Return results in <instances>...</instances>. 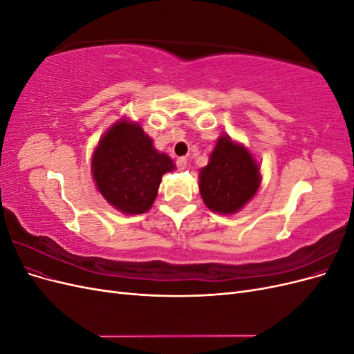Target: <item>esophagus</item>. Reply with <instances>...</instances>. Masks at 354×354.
<instances>
[{
    "mask_svg": "<svg viewBox=\"0 0 354 354\" xmlns=\"http://www.w3.org/2000/svg\"><path fill=\"white\" fill-rule=\"evenodd\" d=\"M176 164H177V168H178V169H185V168L187 167V158H186V156L178 158Z\"/></svg>",
    "mask_w": 354,
    "mask_h": 354,
    "instance_id": "obj_1",
    "label": "esophagus"
}]
</instances>
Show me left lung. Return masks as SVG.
<instances>
[{
	"mask_svg": "<svg viewBox=\"0 0 354 354\" xmlns=\"http://www.w3.org/2000/svg\"><path fill=\"white\" fill-rule=\"evenodd\" d=\"M260 186L259 165L242 145L220 137L209 164L201 169L199 190L205 205L220 214H233Z\"/></svg>",
	"mask_w": 354,
	"mask_h": 354,
	"instance_id": "obj_1",
	"label": "left lung"
}]
</instances>
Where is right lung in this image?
<instances>
[{"label":"right lung","mask_w":354,"mask_h":354,"mask_svg":"<svg viewBox=\"0 0 354 354\" xmlns=\"http://www.w3.org/2000/svg\"><path fill=\"white\" fill-rule=\"evenodd\" d=\"M169 156L155 151L138 124L120 121L103 136L91 160L93 177L111 205L125 214L152 207L162 174L174 169Z\"/></svg>","instance_id":"right-lung-1"}]
</instances>
